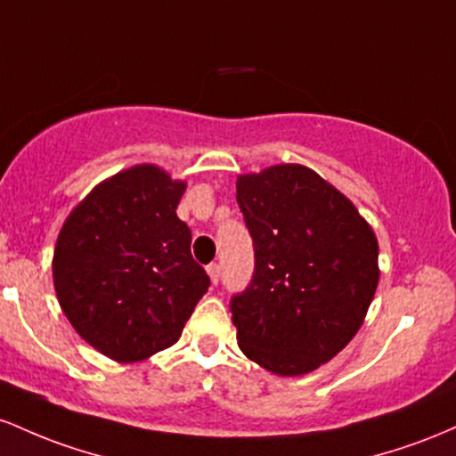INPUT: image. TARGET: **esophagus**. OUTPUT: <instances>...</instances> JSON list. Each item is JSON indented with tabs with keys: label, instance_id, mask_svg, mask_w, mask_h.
<instances>
[{
	"label": "esophagus",
	"instance_id": "obj_1",
	"mask_svg": "<svg viewBox=\"0 0 456 456\" xmlns=\"http://www.w3.org/2000/svg\"><path fill=\"white\" fill-rule=\"evenodd\" d=\"M207 273H208V278H211V282L217 284V282H219V273H222V269H219L217 263H211V265H208V267H207Z\"/></svg>",
	"mask_w": 456,
	"mask_h": 456
}]
</instances>
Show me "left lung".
<instances>
[{"label": "left lung", "instance_id": "8db88e82", "mask_svg": "<svg viewBox=\"0 0 456 456\" xmlns=\"http://www.w3.org/2000/svg\"><path fill=\"white\" fill-rule=\"evenodd\" d=\"M254 239L252 282L230 301L239 349L280 377L336 357L379 284V243L345 193L299 163L237 178Z\"/></svg>", "mask_w": 456, "mask_h": 456}]
</instances>
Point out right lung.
<instances>
[{
	"label": "right lung",
	"instance_id": "right-lung-1",
	"mask_svg": "<svg viewBox=\"0 0 456 456\" xmlns=\"http://www.w3.org/2000/svg\"><path fill=\"white\" fill-rule=\"evenodd\" d=\"M185 189L140 163L99 183L58 234L60 308L81 338L120 364L172 346L211 284L176 215Z\"/></svg>",
	"mask_w": 456,
	"mask_h": 456
}]
</instances>
